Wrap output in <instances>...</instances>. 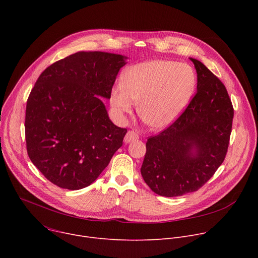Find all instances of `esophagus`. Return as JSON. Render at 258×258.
Returning a JSON list of instances; mask_svg holds the SVG:
<instances>
[{"instance_id": "1", "label": "esophagus", "mask_w": 258, "mask_h": 258, "mask_svg": "<svg viewBox=\"0 0 258 258\" xmlns=\"http://www.w3.org/2000/svg\"><path fill=\"white\" fill-rule=\"evenodd\" d=\"M139 139V135L136 134L135 132L133 131H128L124 137V143L125 144H128L131 142H134V141H137Z\"/></svg>"}]
</instances>
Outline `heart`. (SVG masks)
<instances>
[{
	"label": "heart",
	"mask_w": 258,
	"mask_h": 258,
	"mask_svg": "<svg viewBox=\"0 0 258 258\" xmlns=\"http://www.w3.org/2000/svg\"><path fill=\"white\" fill-rule=\"evenodd\" d=\"M196 88L193 68L170 60H148L128 68L112 89L110 103L123 116L138 102V114L152 128H165L186 109Z\"/></svg>",
	"instance_id": "obj_1"
}]
</instances>
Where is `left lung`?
I'll return each instance as SVG.
<instances>
[{
    "mask_svg": "<svg viewBox=\"0 0 258 258\" xmlns=\"http://www.w3.org/2000/svg\"><path fill=\"white\" fill-rule=\"evenodd\" d=\"M197 93L179 117L146 143L141 173L165 197L198 191L225 160L234 108L225 85L199 60Z\"/></svg>",
    "mask_w": 258,
    "mask_h": 258,
    "instance_id": "obj_1",
    "label": "left lung"
}]
</instances>
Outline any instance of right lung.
Returning a JSON list of instances; mask_svg holds the SVG:
<instances>
[{"label": "right lung", "mask_w": 258, "mask_h": 258, "mask_svg": "<svg viewBox=\"0 0 258 258\" xmlns=\"http://www.w3.org/2000/svg\"><path fill=\"white\" fill-rule=\"evenodd\" d=\"M127 57L78 52L47 67L31 90L25 140L31 162L54 185L90 186L122 146L126 128L109 119L100 97L110 99Z\"/></svg>", "instance_id": "1"}]
</instances>
